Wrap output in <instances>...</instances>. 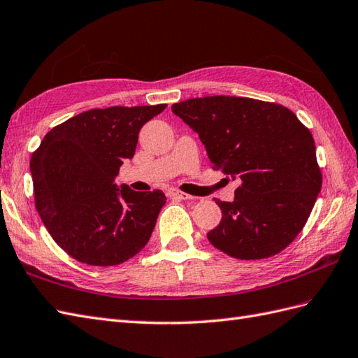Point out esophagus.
Instances as JSON below:
<instances>
[{"label":"esophagus","mask_w":358,"mask_h":358,"mask_svg":"<svg viewBox=\"0 0 358 358\" xmlns=\"http://www.w3.org/2000/svg\"><path fill=\"white\" fill-rule=\"evenodd\" d=\"M168 196L177 198V199H190V198H192L190 195L185 194V192H181V190H178V189H173V187H171V189L168 190Z\"/></svg>","instance_id":"34e87169"}]
</instances>
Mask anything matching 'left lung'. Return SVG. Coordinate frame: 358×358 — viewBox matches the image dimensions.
<instances>
[{
  "label": "left lung",
  "instance_id": "1",
  "mask_svg": "<svg viewBox=\"0 0 358 358\" xmlns=\"http://www.w3.org/2000/svg\"><path fill=\"white\" fill-rule=\"evenodd\" d=\"M204 143L215 171L241 181L210 243L241 260L281 252L304 228L322 187L313 136L281 104L204 96L172 104Z\"/></svg>",
  "mask_w": 358,
  "mask_h": 358
}]
</instances>
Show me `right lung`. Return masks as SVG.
I'll return each mask as SVG.
<instances>
[{
  "mask_svg": "<svg viewBox=\"0 0 358 358\" xmlns=\"http://www.w3.org/2000/svg\"><path fill=\"white\" fill-rule=\"evenodd\" d=\"M166 104L92 108L45 134L30 160L34 206L72 259L115 266L148 243L166 196L134 192L115 178L136 151L141 128Z\"/></svg>",
  "mask_w": 358,
  "mask_h": 358,
  "instance_id": "obj_1",
  "label": "right lung"
}]
</instances>
